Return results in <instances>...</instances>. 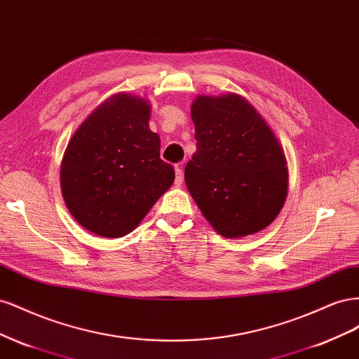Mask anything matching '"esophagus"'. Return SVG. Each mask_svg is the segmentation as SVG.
I'll return each instance as SVG.
<instances>
[{
    "label": "esophagus",
    "mask_w": 359,
    "mask_h": 359,
    "mask_svg": "<svg viewBox=\"0 0 359 359\" xmlns=\"http://www.w3.org/2000/svg\"><path fill=\"white\" fill-rule=\"evenodd\" d=\"M175 173H177L175 184H177V186H181L182 181H184V175H182V163H178V165L175 166Z\"/></svg>",
    "instance_id": "34e87169"
}]
</instances>
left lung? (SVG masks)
I'll list each match as a JSON object with an SVG mask.
<instances>
[{"label": "left lung", "mask_w": 359, "mask_h": 359, "mask_svg": "<svg viewBox=\"0 0 359 359\" xmlns=\"http://www.w3.org/2000/svg\"><path fill=\"white\" fill-rule=\"evenodd\" d=\"M196 153L187 189L224 238L265 229L283 208L287 163L274 132L244 97L199 95L191 104Z\"/></svg>", "instance_id": "obj_1"}]
</instances>
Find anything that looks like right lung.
Here are the masks:
<instances>
[{
  "label": "right lung",
  "instance_id": "obj_1",
  "mask_svg": "<svg viewBox=\"0 0 359 359\" xmlns=\"http://www.w3.org/2000/svg\"><path fill=\"white\" fill-rule=\"evenodd\" d=\"M151 106L119 93L76 130L61 163V191L86 231L118 238L136 229L175 180L160 158V137L149 130Z\"/></svg>",
  "mask_w": 359,
  "mask_h": 359
}]
</instances>
